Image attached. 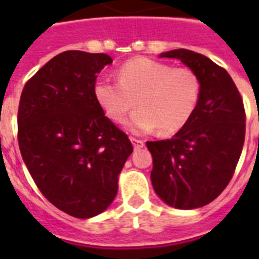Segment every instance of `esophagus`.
Wrapping results in <instances>:
<instances>
[{
    "instance_id": "34e87169",
    "label": "esophagus",
    "mask_w": 259,
    "mask_h": 259,
    "mask_svg": "<svg viewBox=\"0 0 259 259\" xmlns=\"http://www.w3.org/2000/svg\"><path fill=\"white\" fill-rule=\"evenodd\" d=\"M132 142H133V146L136 150L141 149V148H144V145H145V141H142V140H140V138L132 137Z\"/></svg>"
}]
</instances>
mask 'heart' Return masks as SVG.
I'll return each instance as SVG.
<instances>
[{
	"instance_id": "1",
	"label": "heart",
	"mask_w": 259,
	"mask_h": 259,
	"mask_svg": "<svg viewBox=\"0 0 259 259\" xmlns=\"http://www.w3.org/2000/svg\"><path fill=\"white\" fill-rule=\"evenodd\" d=\"M119 80L103 76L94 86V95L106 115L114 122L130 118L129 129L136 134L156 127L161 134L183 129L196 110L200 98V80L189 68H175L153 59L137 58L122 64Z\"/></svg>"
}]
</instances>
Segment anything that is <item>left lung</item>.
Here are the masks:
<instances>
[{"mask_svg": "<svg viewBox=\"0 0 259 259\" xmlns=\"http://www.w3.org/2000/svg\"><path fill=\"white\" fill-rule=\"evenodd\" d=\"M197 75L200 98L187 125L170 140L148 141L152 184L175 208H199L215 200L231 180L245 142L243 101L229 72L189 50L164 52Z\"/></svg>", "mask_w": 259, "mask_h": 259, "instance_id": "left-lung-1", "label": "left lung"}]
</instances>
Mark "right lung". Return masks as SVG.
I'll list each match as a JSON object with an SVG mask.
<instances>
[{
  "mask_svg": "<svg viewBox=\"0 0 259 259\" xmlns=\"http://www.w3.org/2000/svg\"><path fill=\"white\" fill-rule=\"evenodd\" d=\"M110 63L106 54L56 55L25 83L18 105V146L30 176L47 200L80 219L111 204L133 152L94 95Z\"/></svg>",
  "mask_w": 259,
  "mask_h": 259,
  "instance_id": "right-lung-1",
  "label": "right lung"
}]
</instances>
